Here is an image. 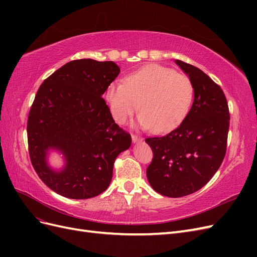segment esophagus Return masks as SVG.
<instances>
[{"mask_svg": "<svg viewBox=\"0 0 257 257\" xmlns=\"http://www.w3.org/2000/svg\"><path fill=\"white\" fill-rule=\"evenodd\" d=\"M132 141H133L134 143H138V142H142L143 138L137 136V135H135V134H132Z\"/></svg>", "mask_w": 257, "mask_h": 257, "instance_id": "1", "label": "esophagus"}]
</instances>
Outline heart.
Segmentation results:
<instances>
[{
  "mask_svg": "<svg viewBox=\"0 0 257 257\" xmlns=\"http://www.w3.org/2000/svg\"><path fill=\"white\" fill-rule=\"evenodd\" d=\"M194 96L188 76L159 64L147 65L124 81H112L105 99L115 122L125 123L141 106L138 123L155 133L176 130L188 115Z\"/></svg>",
  "mask_w": 257,
  "mask_h": 257,
  "instance_id": "heart-1",
  "label": "heart"
}]
</instances>
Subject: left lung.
<instances>
[{
	"label": "left lung",
	"instance_id": "8db88e82",
	"mask_svg": "<svg viewBox=\"0 0 257 257\" xmlns=\"http://www.w3.org/2000/svg\"><path fill=\"white\" fill-rule=\"evenodd\" d=\"M177 65L189 76L194 102L184 121L165 136L146 138L153 152L147 178L155 192L182 197L200 190L220 168L227 148L229 109L219 84L183 61Z\"/></svg>",
	"mask_w": 257,
	"mask_h": 257
}]
</instances>
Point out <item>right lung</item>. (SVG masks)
I'll return each instance as SVG.
<instances>
[{"label":"right lung","instance_id":"add662e5","mask_svg":"<svg viewBox=\"0 0 257 257\" xmlns=\"http://www.w3.org/2000/svg\"><path fill=\"white\" fill-rule=\"evenodd\" d=\"M120 73L112 61L68 62L45 79L31 106L27 133L31 163L49 189L67 198L87 199L107 190L116 157L132 138L116 124L102 97ZM65 155L54 172L47 152Z\"/></svg>","mask_w":257,"mask_h":257}]
</instances>
